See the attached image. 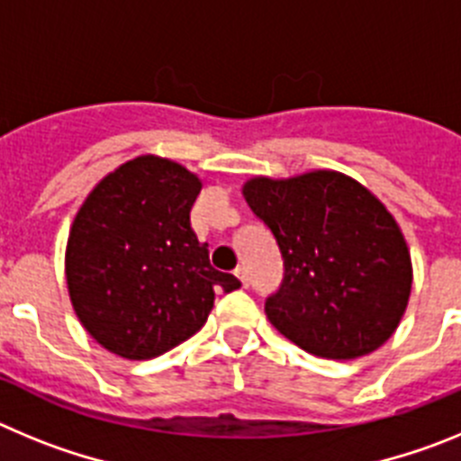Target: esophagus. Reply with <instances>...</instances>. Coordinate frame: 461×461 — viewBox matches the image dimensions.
Masks as SVG:
<instances>
[{"instance_id": "34e87169", "label": "esophagus", "mask_w": 461, "mask_h": 461, "mask_svg": "<svg viewBox=\"0 0 461 461\" xmlns=\"http://www.w3.org/2000/svg\"><path fill=\"white\" fill-rule=\"evenodd\" d=\"M235 276H238V279L242 281V286H244V288L249 286V272H247V267H244V266L235 267Z\"/></svg>"}]
</instances>
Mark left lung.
Segmentation results:
<instances>
[{
  "label": "left lung",
  "mask_w": 461,
  "mask_h": 461,
  "mask_svg": "<svg viewBox=\"0 0 461 461\" xmlns=\"http://www.w3.org/2000/svg\"><path fill=\"white\" fill-rule=\"evenodd\" d=\"M276 240L284 279L266 300L281 335L312 356L353 360L388 341L411 295L406 240L376 195L335 173L244 185Z\"/></svg>",
  "instance_id": "1"
}]
</instances>
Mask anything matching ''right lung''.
Wrapping results in <instances>:
<instances>
[{
    "label": "right lung",
    "instance_id": "1",
    "mask_svg": "<svg viewBox=\"0 0 461 461\" xmlns=\"http://www.w3.org/2000/svg\"><path fill=\"white\" fill-rule=\"evenodd\" d=\"M201 180L168 158L138 157L94 186L67 244L68 295L89 335L149 360L205 325L214 293L240 288L212 267L191 228Z\"/></svg>",
    "mask_w": 461,
    "mask_h": 461
}]
</instances>
